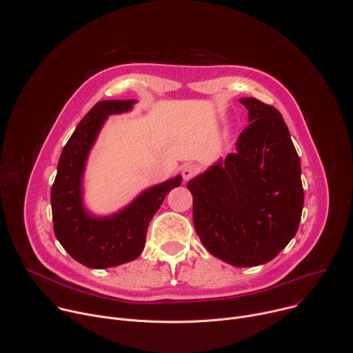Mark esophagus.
<instances>
[{"instance_id":"34e87169","label":"esophagus","mask_w":353,"mask_h":353,"mask_svg":"<svg viewBox=\"0 0 353 353\" xmlns=\"http://www.w3.org/2000/svg\"><path fill=\"white\" fill-rule=\"evenodd\" d=\"M198 172H199V168L196 165H194V163H187V165H184L181 168V176H183L184 180L192 179Z\"/></svg>"}]
</instances>
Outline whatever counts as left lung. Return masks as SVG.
Returning a JSON list of instances; mask_svg holds the SVG:
<instances>
[{"label": "left lung", "instance_id": "1", "mask_svg": "<svg viewBox=\"0 0 353 353\" xmlns=\"http://www.w3.org/2000/svg\"><path fill=\"white\" fill-rule=\"evenodd\" d=\"M250 124L229 154L187 183L194 228L212 256L234 267L275 259L296 234L301 210L300 159L281 113L240 99Z\"/></svg>", "mask_w": 353, "mask_h": 353}]
</instances>
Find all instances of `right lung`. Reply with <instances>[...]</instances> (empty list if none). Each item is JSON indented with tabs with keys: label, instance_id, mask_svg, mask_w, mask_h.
<instances>
[{
	"label": "right lung",
	"instance_id": "right-lung-1",
	"mask_svg": "<svg viewBox=\"0 0 353 353\" xmlns=\"http://www.w3.org/2000/svg\"><path fill=\"white\" fill-rule=\"evenodd\" d=\"M135 100H102L81 120L65 143L52 187L54 234L68 254L89 268H110L135 260L143 250L150 219L165 196L181 184L177 176L143 191L109 218H93L82 205V173L90 146L109 114L128 112Z\"/></svg>",
	"mask_w": 353,
	"mask_h": 353
}]
</instances>
